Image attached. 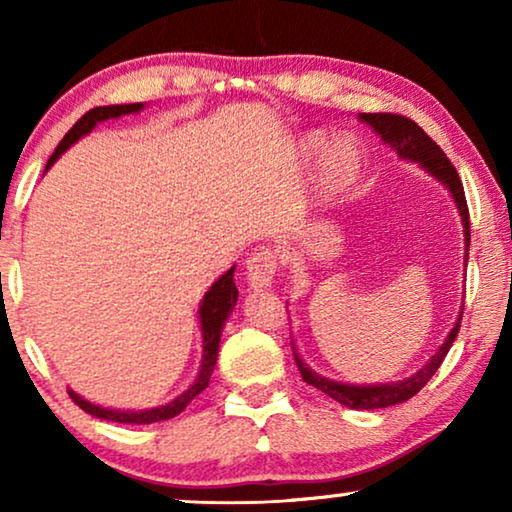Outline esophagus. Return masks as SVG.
I'll list each match as a JSON object with an SVG mask.
<instances>
[{
  "instance_id": "obj_1",
  "label": "esophagus",
  "mask_w": 512,
  "mask_h": 512,
  "mask_svg": "<svg viewBox=\"0 0 512 512\" xmlns=\"http://www.w3.org/2000/svg\"><path fill=\"white\" fill-rule=\"evenodd\" d=\"M277 270V256L270 249H256L247 261V279L251 289H268Z\"/></svg>"
}]
</instances>
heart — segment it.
Returning <instances> with one entry per match:
<instances>
[{"label":"heart","mask_w":512,"mask_h":512,"mask_svg":"<svg viewBox=\"0 0 512 512\" xmlns=\"http://www.w3.org/2000/svg\"><path fill=\"white\" fill-rule=\"evenodd\" d=\"M326 135L321 132H312V135L305 137L303 149L307 153H317L326 146ZM363 170V153L359 146L349 139H340V142L333 144V149L326 153L324 163H321V174H319V188L326 198H333L354 184L359 179Z\"/></svg>","instance_id":"heart-1"}]
</instances>
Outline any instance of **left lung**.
<instances>
[{
	"label": "left lung",
	"mask_w": 512,
	"mask_h": 512,
	"mask_svg": "<svg viewBox=\"0 0 512 512\" xmlns=\"http://www.w3.org/2000/svg\"><path fill=\"white\" fill-rule=\"evenodd\" d=\"M363 123H368L377 135L384 139V144H389L398 156L405 160H415L424 167L431 177H436L440 184H443L447 191L452 193L454 202H457V209L461 214V223H464V237H466V251H468V242H471V230H468V205H466V195H464V186H461V179L454 165L450 163V158L445 156L443 149L433 142V139L426 135V132L419 128L415 121L405 118L401 114H361L359 116ZM464 314V310H461ZM461 314L457 319V324L447 335L443 345L436 349V354L431 356V361H426V366L417 370L415 375L405 377L401 382H389V384H342L335 380H328V377H321L317 373H312L310 368L305 366L303 359H300L296 347H293V356H296V366L303 375V380L307 384H312L314 389L324 391L326 396H331L333 401H338L342 405L352 410H377V408H389V405H398L403 401H408L417 394L419 389L424 387L426 382L436 375V370L440 368V363L450 352L454 338H457L459 326H461Z\"/></svg>",
	"instance_id": "1"
}]
</instances>
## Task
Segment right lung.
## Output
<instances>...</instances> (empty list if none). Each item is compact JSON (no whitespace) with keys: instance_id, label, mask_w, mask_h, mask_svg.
I'll list each match as a JSON object with an SVG mask.
<instances>
[{"instance_id":"1","label":"right lung","mask_w":512,"mask_h":512,"mask_svg":"<svg viewBox=\"0 0 512 512\" xmlns=\"http://www.w3.org/2000/svg\"><path fill=\"white\" fill-rule=\"evenodd\" d=\"M144 104H111V107H95L83 114L79 121L74 123V128L62 137V142L58 144V149L51 158H48L46 170L51 167L55 160H58L62 153H65L69 146L74 142H79L83 135H88L90 130L95 128L97 123L107 121V118H118L125 114H137L142 111ZM233 272L235 265L230 268L226 275H221L216 282L209 286V291L205 293L200 303V331H202V363H200V373L195 377V382L188 387L184 394L174 398L167 405H158V408H149V410H111V408H102V405H95L81 398L76 391L67 389V394L72 401L79 405L81 410H86L88 415L107 419V422H118V424H153V422H163V419H172L177 417L181 410H186V405L193 401L200 391L207 389L209 377H212V370L216 366V356H219V342H221V331L226 319L233 312V307L237 303V286L233 282Z\"/></svg>"}]
</instances>
